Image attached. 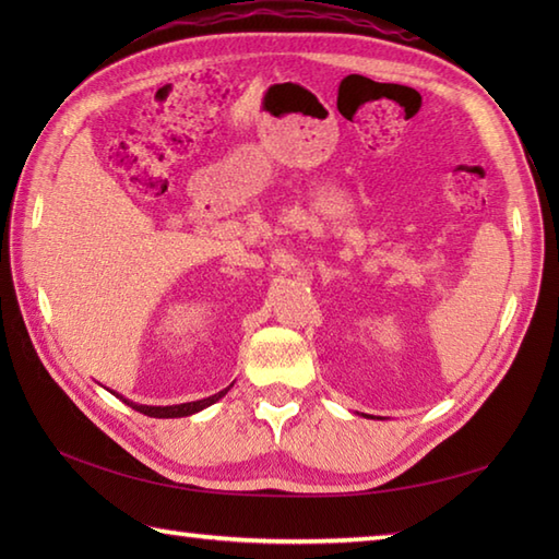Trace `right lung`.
<instances>
[{"mask_svg":"<svg viewBox=\"0 0 559 559\" xmlns=\"http://www.w3.org/2000/svg\"><path fill=\"white\" fill-rule=\"evenodd\" d=\"M230 386H233V384H230ZM230 386H228V389H223V391H218V394H213V396H209V399L189 401V403H175V406H141V403L129 401V399H124L122 394H117V391H110V394H112V396H117L120 401H124L127 406H132L134 411L148 415V418H187V415H194V413H199V411L209 408L211 403L221 401L225 394H228Z\"/></svg>","mask_w":559,"mask_h":559,"instance_id":"obj_1","label":"right lung"}]
</instances>
